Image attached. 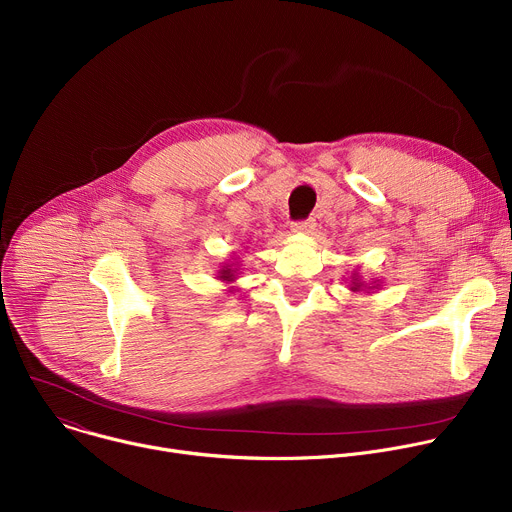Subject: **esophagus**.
Here are the masks:
<instances>
[{
	"label": "esophagus",
	"mask_w": 512,
	"mask_h": 512,
	"mask_svg": "<svg viewBox=\"0 0 512 512\" xmlns=\"http://www.w3.org/2000/svg\"><path fill=\"white\" fill-rule=\"evenodd\" d=\"M316 223L314 221H302V223H294L291 225V233H300V235H310L314 231Z\"/></svg>",
	"instance_id": "1"
}]
</instances>
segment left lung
<instances>
[{
  "label": "left lung",
  "instance_id": "obj_1",
  "mask_svg": "<svg viewBox=\"0 0 512 512\" xmlns=\"http://www.w3.org/2000/svg\"><path fill=\"white\" fill-rule=\"evenodd\" d=\"M379 285H381L379 279H375L373 283H364L356 269L350 275V291H352V294H373L375 289H379Z\"/></svg>",
  "mask_w": 512,
  "mask_h": 512
}]
</instances>
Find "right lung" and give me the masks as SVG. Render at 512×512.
Listing matches in <instances>:
<instances>
[{"instance_id": "obj_1", "label": "right lung", "mask_w": 512, "mask_h": 512, "mask_svg": "<svg viewBox=\"0 0 512 512\" xmlns=\"http://www.w3.org/2000/svg\"><path fill=\"white\" fill-rule=\"evenodd\" d=\"M237 277H239V261L237 259L225 261L221 265V269H218V273H216V279L223 281V283H233V281H237ZM227 291H229V294H233V291H237V289L229 287Z\"/></svg>"}]
</instances>
